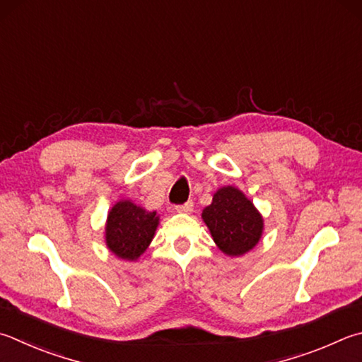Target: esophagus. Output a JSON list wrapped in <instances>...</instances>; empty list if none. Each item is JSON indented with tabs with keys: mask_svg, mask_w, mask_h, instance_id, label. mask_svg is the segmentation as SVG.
<instances>
[{
	"mask_svg": "<svg viewBox=\"0 0 362 362\" xmlns=\"http://www.w3.org/2000/svg\"><path fill=\"white\" fill-rule=\"evenodd\" d=\"M175 210H177V212H179V214H189V212H193V202L188 201V202H185V204H182V206H177Z\"/></svg>",
	"mask_w": 362,
	"mask_h": 362,
	"instance_id": "obj_1",
	"label": "esophagus"
}]
</instances>
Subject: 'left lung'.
Instances as JSON below:
<instances>
[{
  "mask_svg": "<svg viewBox=\"0 0 362 362\" xmlns=\"http://www.w3.org/2000/svg\"><path fill=\"white\" fill-rule=\"evenodd\" d=\"M201 216L216 247L228 256H242L253 250L264 229L259 210L233 185L216 189L212 204L202 210Z\"/></svg>",
  "mask_w": 362,
  "mask_h": 362,
  "instance_id": "left-lung-1",
  "label": "left lung"
}]
</instances>
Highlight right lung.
Wrapping results in <instances>:
<instances>
[{"instance_id": "right-lung-1", "label": "right lung", "mask_w": 362, "mask_h": 362, "mask_svg": "<svg viewBox=\"0 0 362 362\" xmlns=\"http://www.w3.org/2000/svg\"><path fill=\"white\" fill-rule=\"evenodd\" d=\"M158 225L160 215H156V210L150 212L131 199L117 201L109 210L104 233L109 252L124 261L139 259L152 242Z\"/></svg>"}]
</instances>
